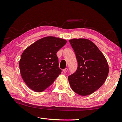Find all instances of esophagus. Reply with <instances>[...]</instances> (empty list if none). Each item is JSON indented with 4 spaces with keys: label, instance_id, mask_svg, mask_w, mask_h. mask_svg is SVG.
Masks as SVG:
<instances>
[{
    "label": "esophagus",
    "instance_id": "esophagus-1",
    "mask_svg": "<svg viewBox=\"0 0 122 122\" xmlns=\"http://www.w3.org/2000/svg\"><path fill=\"white\" fill-rule=\"evenodd\" d=\"M67 71H68V68H66L63 69V71L65 73H66V72H67Z\"/></svg>",
    "mask_w": 122,
    "mask_h": 122
}]
</instances>
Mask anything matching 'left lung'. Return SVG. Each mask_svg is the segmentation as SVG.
<instances>
[{
	"label": "left lung",
	"mask_w": 122,
	"mask_h": 122,
	"mask_svg": "<svg viewBox=\"0 0 122 122\" xmlns=\"http://www.w3.org/2000/svg\"><path fill=\"white\" fill-rule=\"evenodd\" d=\"M75 51L77 68L68 76L71 88L81 96L93 93L104 83L109 73L106 57L92 41L86 39L69 40Z\"/></svg>",
	"instance_id": "left-lung-1"
}]
</instances>
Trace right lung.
Instances as JSON below:
<instances>
[{"instance_id": "1", "label": "right lung", "mask_w": 122, "mask_h": 122, "mask_svg": "<svg viewBox=\"0 0 122 122\" xmlns=\"http://www.w3.org/2000/svg\"><path fill=\"white\" fill-rule=\"evenodd\" d=\"M67 41L54 36L39 39L27 47L19 61L20 74L29 88L41 92L61 73L56 53Z\"/></svg>"}]
</instances>
